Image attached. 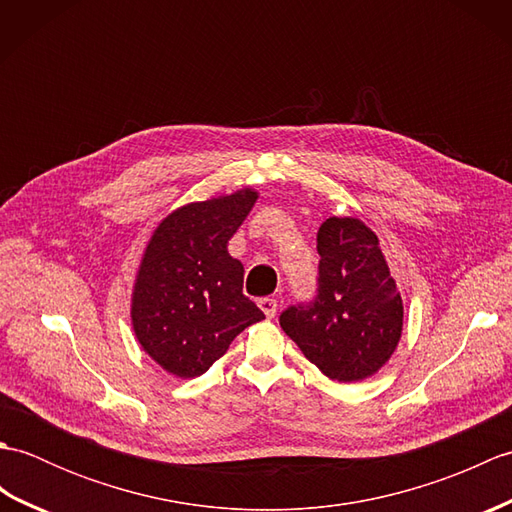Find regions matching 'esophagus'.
Instances as JSON below:
<instances>
[{"label": "esophagus", "mask_w": 512, "mask_h": 512, "mask_svg": "<svg viewBox=\"0 0 512 512\" xmlns=\"http://www.w3.org/2000/svg\"><path fill=\"white\" fill-rule=\"evenodd\" d=\"M257 303H259V308H262V312L266 314L268 319H273L275 314H277V299H273V297H264V299H259Z\"/></svg>", "instance_id": "esophagus-1"}]
</instances>
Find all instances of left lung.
I'll list each match as a JSON object with an SVG mask.
<instances>
[{"label":"left lung","instance_id":"obj_1","mask_svg":"<svg viewBox=\"0 0 512 512\" xmlns=\"http://www.w3.org/2000/svg\"><path fill=\"white\" fill-rule=\"evenodd\" d=\"M317 297L281 312L303 356L339 383L383 367L402 334V299L378 237L356 217H330L317 233Z\"/></svg>","mask_w":512,"mask_h":512}]
</instances>
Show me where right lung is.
<instances>
[{
  "label": "right lung",
  "mask_w": 512,
  "mask_h": 512,
  "mask_svg": "<svg viewBox=\"0 0 512 512\" xmlns=\"http://www.w3.org/2000/svg\"><path fill=\"white\" fill-rule=\"evenodd\" d=\"M255 202L253 189L191 202L151 235L134 284L132 325L165 372L204 374L239 332L264 319L242 292V262L226 248Z\"/></svg>",
  "instance_id": "1"
}]
</instances>
